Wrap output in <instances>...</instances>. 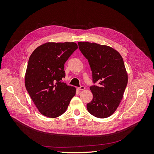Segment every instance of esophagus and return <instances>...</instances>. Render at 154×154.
<instances>
[{"label":"esophagus","instance_id":"esophagus-1","mask_svg":"<svg viewBox=\"0 0 154 154\" xmlns=\"http://www.w3.org/2000/svg\"><path fill=\"white\" fill-rule=\"evenodd\" d=\"M85 88L84 86H81V87H78L77 89H78V91H83V90H84Z\"/></svg>","mask_w":154,"mask_h":154}]
</instances>
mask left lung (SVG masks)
Segmentation results:
<instances>
[{
    "label": "left lung",
    "mask_w": 154,
    "mask_h": 154,
    "mask_svg": "<svg viewBox=\"0 0 154 154\" xmlns=\"http://www.w3.org/2000/svg\"><path fill=\"white\" fill-rule=\"evenodd\" d=\"M78 44L90 65L93 82L99 83L90 87L93 98L87 109L96 118H108L119 106L128 83L123 59L118 51L108 45L88 42Z\"/></svg>",
    "instance_id": "left-lung-1"
}]
</instances>
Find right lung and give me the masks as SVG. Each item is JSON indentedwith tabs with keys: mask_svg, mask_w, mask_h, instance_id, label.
<instances>
[{
	"mask_svg": "<svg viewBox=\"0 0 154 154\" xmlns=\"http://www.w3.org/2000/svg\"><path fill=\"white\" fill-rule=\"evenodd\" d=\"M78 48L74 42H47L31 54L25 74V86L40 112L54 118L66 111L76 88L61 82L64 64Z\"/></svg>",
	"mask_w": 154,
	"mask_h": 154,
	"instance_id": "obj_1",
	"label": "right lung"
}]
</instances>
